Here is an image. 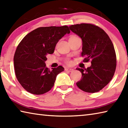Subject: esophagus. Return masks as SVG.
Here are the masks:
<instances>
[{
    "label": "esophagus",
    "instance_id": "1",
    "mask_svg": "<svg viewBox=\"0 0 128 128\" xmlns=\"http://www.w3.org/2000/svg\"><path fill=\"white\" fill-rule=\"evenodd\" d=\"M65 71H66V72H73V71H74V69L67 68H65Z\"/></svg>",
    "mask_w": 128,
    "mask_h": 128
}]
</instances>
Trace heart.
<instances>
[{
	"label": "heart",
	"mask_w": 128,
	"mask_h": 128,
	"mask_svg": "<svg viewBox=\"0 0 128 128\" xmlns=\"http://www.w3.org/2000/svg\"><path fill=\"white\" fill-rule=\"evenodd\" d=\"M72 37H74V36H72ZM67 63H68V64H72V62H71L70 60H67Z\"/></svg>",
	"instance_id": "heart-1"
}]
</instances>
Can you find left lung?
Here are the masks:
<instances>
[{
    "mask_svg": "<svg viewBox=\"0 0 128 128\" xmlns=\"http://www.w3.org/2000/svg\"><path fill=\"white\" fill-rule=\"evenodd\" d=\"M70 29L82 40V56L84 61L91 60L87 68H77L82 79L76 85L83 91L98 92L106 86L114 76L116 68V56L111 40L104 30L91 24L72 25Z\"/></svg>",
    "mask_w": 128,
    "mask_h": 128,
    "instance_id": "1",
    "label": "left lung"
}]
</instances>
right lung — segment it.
Instances as JSON below:
<instances>
[{
	"label": "right lung",
	"mask_w": 128,
	"mask_h": 128,
	"mask_svg": "<svg viewBox=\"0 0 128 128\" xmlns=\"http://www.w3.org/2000/svg\"><path fill=\"white\" fill-rule=\"evenodd\" d=\"M70 31L68 26L40 27L24 37L14 55L17 79L24 88L34 95L47 92L53 87L56 76L64 71L60 66L46 67L48 54H53L60 39Z\"/></svg>",
	"instance_id": "1"
}]
</instances>
